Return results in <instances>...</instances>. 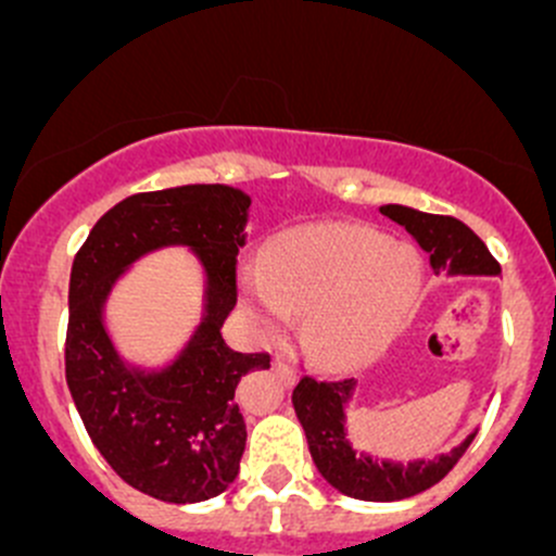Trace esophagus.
Wrapping results in <instances>:
<instances>
[{"label":"esophagus","mask_w":556,"mask_h":556,"mask_svg":"<svg viewBox=\"0 0 556 556\" xmlns=\"http://www.w3.org/2000/svg\"><path fill=\"white\" fill-rule=\"evenodd\" d=\"M274 371H277V377L282 379L285 384H293L295 382V368L293 366H288V363H274Z\"/></svg>","instance_id":"obj_1"}]
</instances>
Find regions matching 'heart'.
I'll list each match as a JSON object with an SVG mask.
<instances>
[{
    "instance_id": "b5f03b06",
    "label": "heart",
    "mask_w": 556,
    "mask_h": 556,
    "mask_svg": "<svg viewBox=\"0 0 556 556\" xmlns=\"http://www.w3.org/2000/svg\"><path fill=\"white\" fill-rule=\"evenodd\" d=\"M422 288V266L408 247L363 226H317L274 239L261 271L247 268L242 293L266 328L304 314L306 344L330 363L379 352Z\"/></svg>"
}]
</instances>
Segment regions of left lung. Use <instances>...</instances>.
<instances>
[{
  "instance_id": "obj_1",
  "label": "left lung",
  "mask_w": 556,
  "mask_h": 556,
  "mask_svg": "<svg viewBox=\"0 0 556 556\" xmlns=\"http://www.w3.org/2000/svg\"><path fill=\"white\" fill-rule=\"evenodd\" d=\"M379 212L417 239L430 255L435 274H501V263L490 255L486 244L457 217L428 215L401 204L379 206ZM352 384H355L352 379L323 382V379L304 377L293 390L295 417L309 441L314 465L323 479L344 495L377 503L419 495L439 484L473 441V435H468L450 454L435 459H414L406 465L390 459L379 463L368 454H357L344 433V403L352 395Z\"/></svg>"
}]
</instances>
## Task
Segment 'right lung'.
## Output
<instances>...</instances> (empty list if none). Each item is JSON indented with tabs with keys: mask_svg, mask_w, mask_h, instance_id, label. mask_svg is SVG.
Here are the masks:
<instances>
[{
	"mask_svg": "<svg viewBox=\"0 0 556 556\" xmlns=\"http://www.w3.org/2000/svg\"><path fill=\"white\" fill-rule=\"evenodd\" d=\"M250 195L228 185L137 193L99 217L70 277L66 384L110 468L164 503H199L239 473L247 428L233 403L239 379L268 368L266 352H237L220 328L237 306V255ZM185 243L207 271V314L164 372L128 369L105 336L101 306L126 265L159 245Z\"/></svg>",
	"mask_w": 556,
	"mask_h": 556,
	"instance_id": "right-lung-1",
	"label": "right lung"
}]
</instances>
